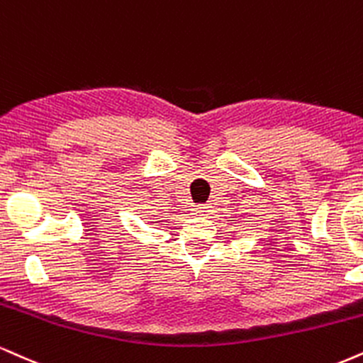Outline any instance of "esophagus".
Returning <instances> with one entry per match:
<instances>
[{
  "mask_svg": "<svg viewBox=\"0 0 363 363\" xmlns=\"http://www.w3.org/2000/svg\"><path fill=\"white\" fill-rule=\"evenodd\" d=\"M208 211V206L206 204H201V206L196 208V215H204V213Z\"/></svg>",
  "mask_w": 363,
  "mask_h": 363,
  "instance_id": "34e87169",
  "label": "esophagus"
}]
</instances>
